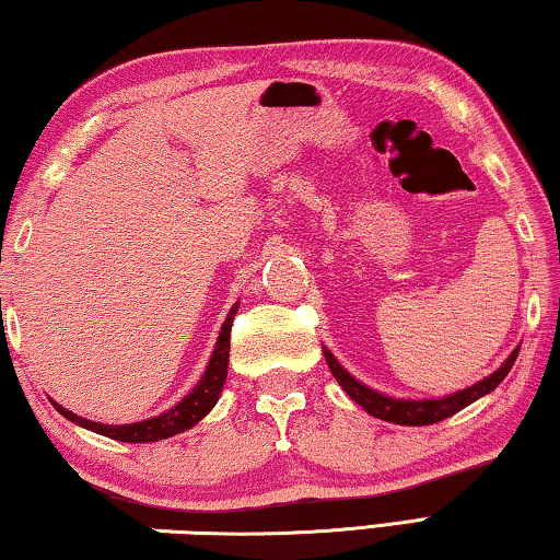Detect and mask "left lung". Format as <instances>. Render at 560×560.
<instances>
[{
	"mask_svg": "<svg viewBox=\"0 0 560 560\" xmlns=\"http://www.w3.org/2000/svg\"><path fill=\"white\" fill-rule=\"evenodd\" d=\"M324 355H326V363L330 368V373H334V377L338 381V385L343 387V390L350 395V400H355L368 415H373V417H377V420H385V422L415 424V428H422V424H434L440 420H447V417H452L454 412L464 410L467 405L477 402L479 397H485L494 390V387L509 375L511 365L516 363L518 346L511 350V355L504 360V363H501V368H497L494 373L487 375L485 381L474 383L469 387H464V390H457L452 395L424 397V400L393 397V395H385L381 390H373V387H368L365 383H360L358 377L350 375L326 346H324Z\"/></svg>",
	"mask_w": 560,
	"mask_h": 560,
	"instance_id": "left-lung-1",
	"label": "left lung"
}]
</instances>
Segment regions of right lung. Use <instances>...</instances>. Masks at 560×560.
Here are the masks:
<instances>
[{
	"instance_id": "add662e5",
	"label": "right lung",
	"mask_w": 560,
	"mask_h": 560,
	"mask_svg": "<svg viewBox=\"0 0 560 560\" xmlns=\"http://www.w3.org/2000/svg\"><path fill=\"white\" fill-rule=\"evenodd\" d=\"M236 311H240V303H234L230 314L224 318L222 330L220 336H217V343L210 355V363H207L200 383H197L175 407H170L167 412H160L155 417H150V420H140L130 424H101V422L86 420V417L73 415L56 400H51V405L66 417V420L79 424V428L103 434V438L118 440V442H136V444L158 442V440L175 438V434L195 428L205 415H210V410L222 395V387L226 381V368H230V334H232V320Z\"/></svg>"
}]
</instances>
